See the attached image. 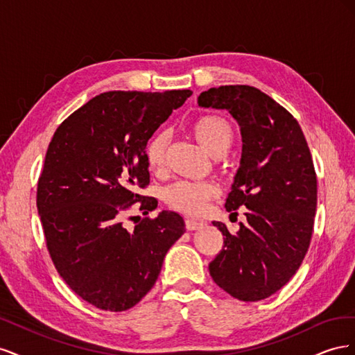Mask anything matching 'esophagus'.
Listing matches in <instances>:
<instances>
[{"label":"esophagus","mask_w":355,"mask_h":355,"mask_svg":"<svg viewBox=\"0 0 355 355\" xmlns=\"http://www.w3.org/2000/svg\"><path fill=\"white\" fill-rule=\"evenodd\" d=\"M185 227H187L188 231H196V230H201V228L206 227V222L198 220V219H191V218H188V219L185 220Z\"/></svg>","instance_id":"obj_1"}]
</instances>
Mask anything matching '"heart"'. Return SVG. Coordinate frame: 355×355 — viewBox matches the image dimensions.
<instances>
[{
    "label": "heart",
    "instance_id": "obj_1",
    "mask_svg": "<svg viewBox=\"0 0 355 355\" xmlns=\"http://www.w3.org/2000/svg\"><path fill=\"white\" fill-rule=\"evenodd\" d=\"M191 132L204 149L219 157L228 151L232 145L234 133L230 123L218 115H202L192 121ZM168 146V133L159 130L154 133L145 146V159L148 167L158 171L166 164V153ZM218 196V187L213 182L178 180L164 189V201L167 206L187 214H200L207 207V202Z\"/></svg>",
    "mask_w": 355,
    "mask_h": 355
}]
</instances>
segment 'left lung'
I'll return each mask as SVG.
<instances>
[{
  "label": "left lung",
  "mask_w": 355,
  "mask_h": 355,
  "mask_svg": "<svg viewBox=\"0 0 355 355\" xmlns=\"http://www.w3.org/2000/svg\"><path fill=\"white\" fill-rule=\"evenodd\" d=\"M204 108L227 110L243 139L240 167L225 207H245L247 222L232 235L213 222L223 247L209 263L232 297L256 302L278 292L302 263L313 237L317 175L296 118L250 85H220L198 96Z\"/></svg>",
  "instance_id": "8db88e82"
}]
</instances>
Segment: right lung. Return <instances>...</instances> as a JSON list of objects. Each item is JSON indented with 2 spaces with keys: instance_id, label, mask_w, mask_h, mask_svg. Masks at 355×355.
I'll use <instances>...</instances> for the list:
<instances>
[{
  "instance_id": "right-lung-1",
  "label": "right lung",
  "mask_w": 355,
  "mask_h": 355,
  "mask_svg": "<svg viewBox=\"0 0 355 355\" xmlns=\"http://www.w3.org/2000/svg\"><path fill=\"white\" fill-rule=\"evenodd\" d=\"M191 90L106 92L72 112L55 132L38 179L37 207L59 275L85 302L120 313L155 284L164 256L180 235V214L163 210L135 222L133 207L157 209L145 146ZM133 216H130L132 219Z\"/></svg>"
}]
</instances>
